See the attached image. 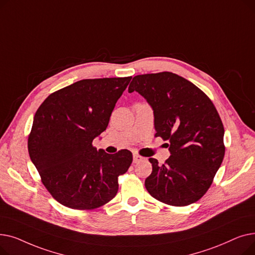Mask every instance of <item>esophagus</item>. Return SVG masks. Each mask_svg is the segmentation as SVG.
<instances>
[{
	"label": "esophagus",
	"instance_id": "obj_1",
	"mask_svg": "<svg viewBox=\"0 0 255 255\" xmlns=\"http://www.w3.org/2000/svg\"><path fill=\"white\" fill-rule=\"evenodd\" d=\"M142 159H143V158H142L141 156H139L138 154H133V162H134V163L140 162Z\"/></svg>",
	"mask_w": 255,
	"mask_h": 255
}]
</instances>
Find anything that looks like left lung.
Segmentation results:
<instances>
[{
    "mask_svg": "<svg viewBox=\"0 0 255 255\" xmlns=\"http://www.w3.org/2000/svg\"><path fill=\"white\" fill-rule=\"evenodd\" d=\"M129 93L138 92L154 111L156 137L168 140L170 156L160 165L150 158L148 192L163 204L184 207L202 198L213 183L225 153L224 128L206 94L172 72L133 77Z\"/></svg>",
    "mask_w": 255,
    "mask_h": 255,
    "instance_id": "8db88e82",
    "label": "left lung"
}]
</instances>
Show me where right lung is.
Listing matches in <instances>:
<instances>
[{"label":"right lung","mask_w":255,"mask_h":255,"mask_svg":"<svg viewBox=\"0 0 255 255\" xmlns=\"http://www.w3.org/2000/svg\"><path fill=\"white\" fill-rule=\"evenodd\" d=\"M131 76L83 79L51 93L37 110L29 155L47 191L74 210L97 209L116 196L132 153L97 151L93 139L110 122Z\"/></svg>","instance_id":"add662e5"}]
</instances>
